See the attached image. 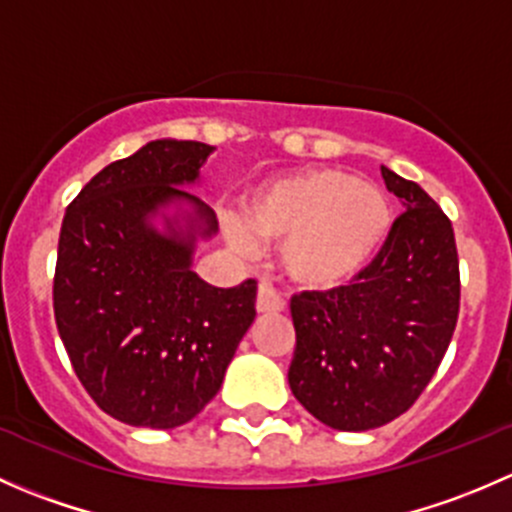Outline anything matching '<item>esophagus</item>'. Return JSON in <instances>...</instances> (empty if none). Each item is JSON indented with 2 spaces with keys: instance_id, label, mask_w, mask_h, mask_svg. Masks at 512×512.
<instances>
[{
  "instance_id": "esophagus-1",
  "label": "esophagus",
  "mask_w": 512,
  "mask_h": 512,
  "mask_svg": "<svg viewBox=\"0 0 512 512\" xmlns=\"http://www.w3.org/2000/svg\"><path fill=\"white\" fill-rule=\"evenodd\" d=\"M285 307H287L285 297H282V294L277 292V289L272 285L262 282L260 292H257V312H260V314H275V312H282Z\"/></svg>"
}]
</instances>
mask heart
<instances>
[{"mask_svg":"<svg viewBox=\"0 0 512 512\" xmlns=\"http://www.w3.org/2000/svg\"><path fill=\"white\" fill-rule=\"evenodd\" d=\"M394 210L379 185L337 168H302L260 185L247 200V227L282 242V267L297 285L334 289L352 282L386 245ZM252 235L230 225L235 247Z\"/></svg>","mask_w":512,"mask_h":512,"instance_id":"1","label":"heart"}]
</instances>
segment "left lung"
<instances>
[{
    "instance_id": "obj_1",
    "label": "left lung",
    "mask_w": 512,
    "mask_h": 512,
    "mask_svg": "<svg viewBox=\"0 0 512 512\" xmlns=\"http://www.w3.org/2000/svg\"><path fill=\"white\" fill-rule=\"evenodd\" d=\"M404 213L352 285L292 297L289 389L337 431H369L409 411L436 374L461 307L456 235L436 200L381 168Z\"/></svg>"
}]
</instances>
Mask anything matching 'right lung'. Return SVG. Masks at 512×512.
I'll return each mask as SVG.
<instances>
[{
    "label": "right lung",
    "mask_w": 512,
    "mask_h": 512,
    "mask_svg": "<svg viewBox=\"0 0 512 512\" xmlns=\"http://www.w3.org/2000/svg\"><path fill=\"white\" fill-rule=\"evenodd\" d=\"M213 148L151 141L96 173L69 203L59 232L54 319L76 376L108 416L175 428L218 394L237 344L255 319L257 282L220 289L190 270L193 240L148 225L160 205L188 200L218 220L193 183Z\"/></svg>",
    "instance_id": "1"
}]
</instances>
